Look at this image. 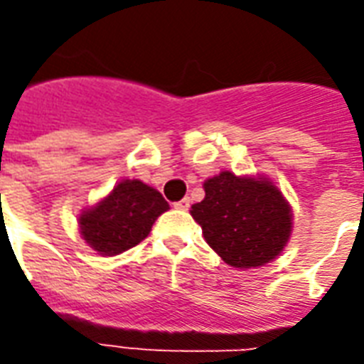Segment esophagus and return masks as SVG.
<instances>
[{
  "instance_id": "34e87169",
  "label": "esophagus",
  "mask_w": 364,
  "mask_h": 364,
  "mask_svg": "<svg viewBox=\"0 0 364 364\" xmlns=\"http://www.w3.org/2000/svg\"><path fill=\"white\" fill-rule=\"evenodd\" d=\"M173 208H176V210L187 211L188 208H191V198H183V200H179V202H176V204H173Z\"/></svg>"
}]
</instances>
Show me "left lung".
<instances>
[{
  "instance_id": "1",
  "label": "left lung",
  "mask_w": 364,
  "mask_h": 364,
  "mask_svg": "<svg viewBox=\"0 0 364 364\" xmlns=\"http://www.w3.org/2000/svg\"><path fill=\"white\" fill-rule=\"evenodd\" d=\"M205 198L191 215L205 242L234 268L262 266L283 251L291 234V208L266 179L221 171L204 183Z\"/></svg>"
}]
</instances>
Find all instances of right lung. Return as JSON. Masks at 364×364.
<instances>
[{
	"instance_id": "1",
	"label": "right lung",
	"mask_w": 364,
	"mask_h": 364,
	"mask_svg": "<svg viewBox=\"0 0 364 364\" xmlns=\"http://www.w3.org/2000/svg\"><path fill=\"white\" fill-rule=\"evenodd\" d=\"M170 205L156 188L124 179L79 219L82 238L100 255H119L147 238L156 217Z\"/></svg>"
}]
</instances>
